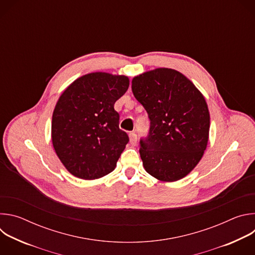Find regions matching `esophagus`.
<instances>
[{"mask_svg": "<svg viewBox=\"0 0 255 255\" xmlns=\"http://www.w3.org/2000/svg\"><path fill=\"white\" fill-rule=\"evenodd\" d=\"M129 139H130L131 145H136V143H137V135L134 132L129 134Z\"/></svg>", "mask_w": 255, "mask_h": 255, "instance_id": "1", "label": "esophagus"}]
</instances>
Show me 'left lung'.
I'll list each match as a JSON object with an SVG mask.
<instances>
[{"instance_id": "1", "label": "left lung", "mask_w": 255, "mask_h": 255, "mask_svg": "<svg viewBox=\"0 0 255 255\" xmlns=\"http://www.w3.org/2000/svg\"><path fill=\"white\" fill-rule=\"evenodd\" d=\"M132 92L150 119L149 135L140 141L145 170L167 183L185 177L208 145L210 113L203 94L181 72L166 67L134 77Z\"/></svg>"}]
</instances>
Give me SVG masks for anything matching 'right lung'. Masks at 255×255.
<instances>
[{"label": "right lung", "instance_id": "obj_1", "mask_svg": "<svg viewBox=\"0 0 255 255\" xmlns=\"http://www.w3.org/2000/svg\"><path fill=\"white\" fill-rule=\"evenodd\" d=\"M128 88V77L96 71L80 77L60 95L52 114L51 140L72 175L96 179L115 169L129 138L119 128L114 104Z\"/></svg>", "mask_w": 255, "mask_h": 255}]
</instances>
